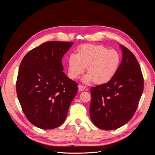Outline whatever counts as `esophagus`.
I'll use <instances>...</instances> for the list:
<instances>
[{"mask_svg":"<svg viewBox=\"0 0 155 155\" xmlns=\"http://www.w3.org/2000/svg\"><path fill=\"white\" fill-rule=\"evenodd\" d=\"M85 89V87L83 86V85H79L78 86V90L79 91H83Z\"/></svg>","mask_w":155,"mask_h":155,"instance_id":"34e87169","label":"esophagus"}]
</instances>
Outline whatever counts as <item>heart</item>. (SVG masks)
Returning a JSON list of instances; mask_svg holds the SVG:
<instances>
[{
    "instance_id": "1",
    "label": "heart",
    "mask_w": 155,
    "mask_h": 155,
    "mask_svg": "<svg viewBox=\"0 0 155 155\" xmlns=\"http://www.w3.org/2000/svg\"><path fill=\"white\" fill-rule=\"evenodd\" d=\"M121 56L118 51L109 50L103 45H83L79 47L77 54H71L68 58V76L76 79L85 71L83 83L94 81L97 84L109 81L118 71Z\"/></svg>"
}]
</instances>
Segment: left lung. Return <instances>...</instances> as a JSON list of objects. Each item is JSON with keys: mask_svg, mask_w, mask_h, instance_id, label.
Listing matches in <instances>:
<instances>
[{"mask_svg": "<svg viewBox=\"0 0 155 155\" xmlns=\"http://www.w3.org/2000/svg\"><path fill=\"white\" fill-rule=\"evenodd\" d=\"M123 58L118 71L106 83L91 89L90 116L103 130H113L132 118L143 90V78L134 54L120 45Z\"/></svg>", "mask_w": 155, "mask_h": 155, "instance_id": "8db88e82", "label": "left lung"}]
</instances>
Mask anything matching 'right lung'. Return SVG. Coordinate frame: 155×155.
<instances>
[{
  "mask_svg": "<svg viewBox=\"0 0 155 155\" xmlns=\"http://www.w3.org/2000/svg\"><path fill=\"white\" fill-rule=\"evenodd\" d=\"M73 42L48 41L22 59L16 82L24 114L37 127L52 129L66 119L78 83L63 72L62 58Z\"/></svg>",
  "mask_w": 155,
  "mask_h": 155,
  "instance_id": "add662e5",
  "label": "right lung"
}]
</instances>
